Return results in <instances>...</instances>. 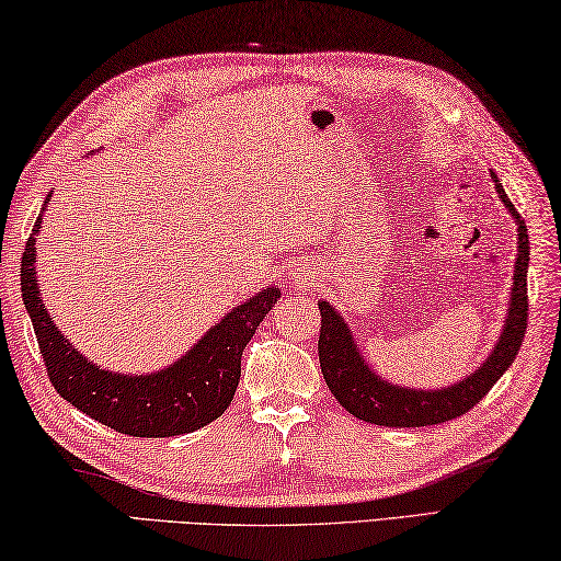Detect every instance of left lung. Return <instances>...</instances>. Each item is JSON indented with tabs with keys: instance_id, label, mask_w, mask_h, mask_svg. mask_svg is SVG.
<instances>
[{
	"instance_id": "8db88e82",
	"label": "left lung",
	"mask_w": 561,
	"mask_h": 561,
	"mask_svg": "<svg viewBox=\"0 0 561 561\" xmlns=\"http://www.w3.org/2000/svg\"><path fill=\"white\" fill-rule=\"evenodd\" d=\"M492 179L504 206H507L514 220H517V263H514L510 310L500 341L494 345L488 360L477 367L474 373L467 375L465 380L443 390H408L402 385L382 380L380 375H375L367 367L365 357L357 351L355 337L351 335V328L345 325L341 313L325 300L318 302L320 318H323L320 320L318 337L320 370H323L328 390L357 420L373 422V425L382 427H427L455 420L465 415L467 410H472L492 390V385L502 378L514 357H517L527 333L529 238L525 220H522L517 208H514L507 194H504L500 179L494 173Z\"/></svg>"
}]
</instances>
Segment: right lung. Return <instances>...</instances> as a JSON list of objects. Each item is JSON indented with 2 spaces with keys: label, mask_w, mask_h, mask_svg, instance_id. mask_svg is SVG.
<instances>
[{
  "label": "right lung",
  "mask_w": 561,
  "mask_h": 561,
  "mask_svg": "<svg viewBox=\"0 0 561 561\" xmlns=\"http://www.w3.org/2000/svg\"><path fill=\"white\" fill-rule=\"evenodd\" d=\"M42 216L22 253V298L32 318L47 375L64 400L101 425L128 437H173L206 427L231 405L241 380V355L255 328L280 298L265 288L220 318L191 351L151 375L101 370L87 360L54 325L36 283V233Z\"/></svg>",
  "instance_id": "add662e5"
}]
</instances>
